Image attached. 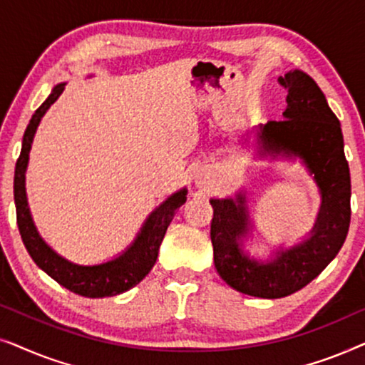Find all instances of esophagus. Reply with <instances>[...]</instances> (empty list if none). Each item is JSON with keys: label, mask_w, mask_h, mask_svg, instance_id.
Segmentation results:
<instances>
[{"label": "esophagus", "mask_w": 365, "mask_h": 365, "mask_svg": "<svg viewBox=\"0 0 365 365\" xmlns=\"http://www.w3.org/2000/svg\"><path fill=\"white\" fill-rule=\"evenodd\" d=\"M206 171H197L196 176H194V179H196V182H202V179H206Z\"/></svg>", "instance_id": "esophagus-1"}]
</instances>
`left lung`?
Returning <instances> with one entry per match:
<instances>
[{
    "label": "left lung",
    "instance_id": "1",
    "mask_svg": "<svg viewBox=\"0 0 365 365\" xmlns=\"http://www.w3.org/2000/svg\"><path fill=\"white\" fill-rule=\"evenodd\" d=\"M287 91L281 121L259 124L256 143L262 158H299L314 174L321 209L311 234L267 262L241 249L249 231L246 194L211 199V241L219 276L236 291L262 299L291 296L316 279L337 256L351 224V173L344 154L341 123L316 81L299 69L279 78Z\"/></svg>",
    "mask_w": 365,
    "mask_h": 365
}]
</instances>
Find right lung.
Masks as SVG:
<instances>
[{
	"label": "right lung",
	"mask_w": 365,
	"mask_h": 365,
	"mask_svg": "<svg viewBox=\"0 0 365 365\" xmlns=\"http://www.w3.org/2000/svg\"><path fill=\"white\" fill-rule=\"evenodd\" d=\"M66 83H59L53 88L46 101L34 111L26 131L23 136L21 154H19L16 168H14V204H16V221L21 239L26 246L29 256L39 269H43L49 277L69 291L83 297H111L126 292L136 286L148 276L154 262L158 259L159 246H161L164 234L171 224L174 214L186 202L187 189L174 192L161 206L149 214L141 231L134 239V242L124 251L121 256L113 261L96 264V266H79L68 259H64L53 251L43 237L39 236L34 226L31 212L28 207L26 187H24V174H26L29 151L38 124L48 111L49 106L61 96Z\"/></svg>",
	"instance_id": "add662e5"
}]
</instances>
